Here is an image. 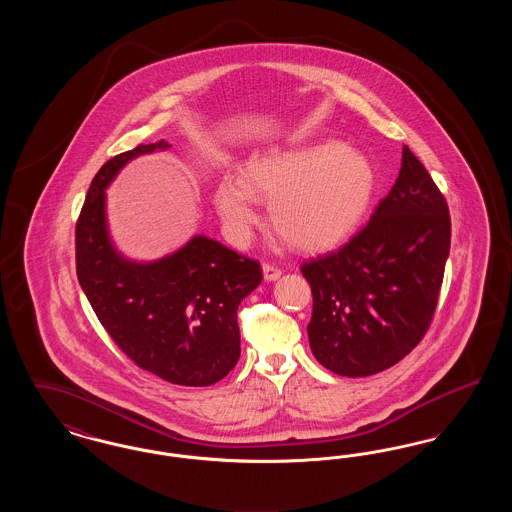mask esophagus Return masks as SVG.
<instances>
[{"label":"esophagus","instance_id":"34e87169","mask_svg":"<svg viewBox=\"0 0 512 512\" xmlns=\"http://www.w3.org/2000/svg\"><path fill=\"white\" fill-rule=\"evenodd\" d=\"M263 276H265L267 282H274L282 276V270L274 267V265H263Z\"/></svg>","mask_w":512,"mask_h":512}]
</instances>
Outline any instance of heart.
<instances>
[{"instance_id":"obj_1","label":"heart","mask_w":512,"mask_h":512,"mask_svg":"<svg viewBox=\"0 0 512 512\" xmlns=\"http://www.w3.org/2000/svg\"><path fill=\"white\" fill-rule=\"evenodd\" d=\"M374 188L376 176L365 155L328 138L253 155L240 178L220 180L215 205L234 244L247 242L259 220L255 199H261L270 201V224L286 244L322 253L355 234Z\"/></svg>"}]
</instances>
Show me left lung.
Instances as JSON below:
<instances>
[{"mask_svg":"<svg viewBox=\"0 0 512 512\" xmlns=\"http://www.w3.org/2000/svg\"><path fill=\"white\" fill-rule=\"evenodd\" d=\"M449 245L447 201L405 146L399 176L365 228L301 265L313 292L307 334L318 363L361 378L407 357L434 317Z\"/></svg>","mask_w":512,"mask_h":512,"instance_id":"obj_1","label":"left lung"}]
</instances>
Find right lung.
Returning <instances> with one entry per match:
<instances>
[{"label": "right lung", "mask_w": 512, "mask_h": 512, "mask_svg": "<svg viewBox=\"0 0 512 512\" xmlns=\"http://www.w3.org/2000/svg\"><path fill=\"white\" fill-rule=\"evenodd\" d=\"M169 147L165 140L142 144L99 169L76 222V276L107 334L136 365L171 384L201 388L238 363V307L263 272L207 236L149 263L119 253L105 190L126 163Z\"/></svg>", "instance_id": "1"}]
</instances>
